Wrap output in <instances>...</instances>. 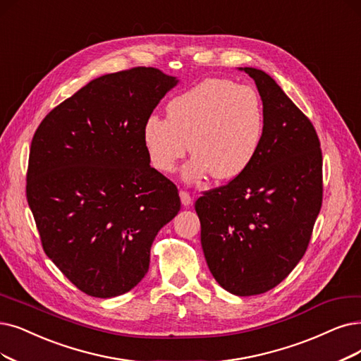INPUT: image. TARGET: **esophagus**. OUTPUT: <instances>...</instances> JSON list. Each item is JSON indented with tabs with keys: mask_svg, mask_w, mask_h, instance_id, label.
I'll return each mask as SVG.
<instances>
[{
	"mask_svg": "<svg viewBox=\"0 0 361 361\" xmlns=\"http://www.w3.org/2000/svg\"><path fill=\"white\" fill-rule=\"evenodd\" d=\"M179 195H180V201H182V204H183V206H190V204L192 203L191 194H190L188 191L180 190V191H179Z\"/></svg>",
	"mask_w": 361,
	"mask_h": 361,
	"instance_id": "34e87169",
	"label": "esophagus"
}]
</instances>
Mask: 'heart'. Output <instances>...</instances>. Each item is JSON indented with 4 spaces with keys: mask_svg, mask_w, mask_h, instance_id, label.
<instances>
[{
    "mask_svg": "<svg viewBox=\"0 0 361 361\" xmlns=\"http://www.w3.org/2000/svg\"><path fill=\"white\" fill-rule=\"evenodd\" d=\"M264 135V106L259 93L246 84L207 78L173 97L167 118L149 115L143 143L152 166L173 173L191 149L186 179L212 171L216 179H233L246 170Z\"/></svg>",
    "mask_w": 361,
    "mask_h": 361,
    "instance_id": "b5f03b06",
    "label": "heart"
}]
</instances>
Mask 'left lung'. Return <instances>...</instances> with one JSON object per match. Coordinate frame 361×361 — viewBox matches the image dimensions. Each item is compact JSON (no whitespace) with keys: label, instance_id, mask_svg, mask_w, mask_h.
<instances>
[{"label":"left lung","instance_id":"1","mask_svg":"<svg viewBox=\"0 0 361 361\" xmlns=\"http://www.w3.org/2000/svg\"><path fill=\"white\" fill-rule=\"evenodd\" d=\"M264 105L252 164L195 201L214 280L237 296L280 284L305 255L323 201V155L307 115L261 69L243 68Z\"/></svg>","mask_w":361,"mask_h":361}]
</instances>
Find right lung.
I'll use <instances>...</instances> for the list:
<instances>
[{"label":"right lung","instance_id":"1","mask_svg":"<svg viewBox=\"0 0 361 361\" xmlns=\"http://www.w3.org/2000/svg\"><path fill=\"white\" fill-rule=\"evenodd\" d=\"M178 80L136 66L53 108L32 137L26 198L46 255L82 293L123 295L145 277L178 186L149 166L143 124Z\"/></svg>","mask_w":361,"mask_h":361}]
</instances>
